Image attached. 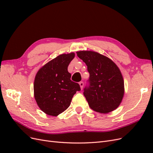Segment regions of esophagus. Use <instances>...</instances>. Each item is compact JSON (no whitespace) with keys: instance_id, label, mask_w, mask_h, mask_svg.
Here are the masks:
<instances>
[{"instance_id":"esophagus-1","label":"esophagus","mask_w":153,"mask_h":153,"mask_svg":"<svg viewBox=\"0 0 153 153\" xmlns=\"http://www.w3.org/2000/svg\"><path fill=\"white\" fill-rule=\"evenodd\" d=\"M79 85H80V87L81 88V89H83V87H84V82H79Z\"/></svg>"}]
</instances>
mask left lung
<instances>
[{
  "label": "left lung",
  "mask_w": 153,
  "mask_h": 153,
  "mask_svg": "<svg viewBox=\"0 0 153 153\" xmlns=\"http://www.w3.org/2000/svg\"><path fill=\"white\" fill-rule=\"evenodd\" d=\"M76 53L86 64L90 74L89 86L85 87L84 92L90 108L101 114L116 109L124 94L119 68L110 59L94 51H79Z\"/></svg>",
  "instance_id": "left-lung-1"
}]
</instances>
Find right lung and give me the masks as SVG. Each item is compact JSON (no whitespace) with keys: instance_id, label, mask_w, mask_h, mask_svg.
Instances as JSON below:
<instances>
[{"instance_id":"obj_1","label":"right lung","mask_w":153,"mask_h":153,"mask_svg":"<svg viewBox=\"0 0 153 153\" xmlns=\"http://www.w3.org/2000/svg\"><path fill=\"white\" fill-rule=\"evenodd\" d=\"M75 53H64L51 60L36 73L34 94L39 108L46 114L57 116L71 104L72 98L80 85L71 80L68 71Z\"/></svg>"}]
</instances>
